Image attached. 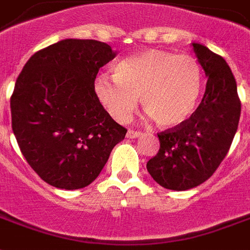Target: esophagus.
I'll list each match as a JSON object with an SVG mask.
<instances>
[{
    "label": "esophagus",
    "mask_w": 250,
    "mask_h": 250,
    "mask_svg": "<svg viewBox=\"0 0 250 250\" xmlns=\"http://www.w3.org/2000/svg\"><path fill=\"white\" fill-rule=\"evenodd\" d=\"M140 135H143L142 131H137V130H131V129L127 130V133H126V137L129 138V139H134V138H138L140 137Z\"/></svg>",
    "instance_id": "1"
}]
</instances>
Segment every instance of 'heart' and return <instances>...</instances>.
I'll return each instance as SVG.
<instances>
[{"label":"heart","instance_id":"1","mask_svg":"<svg viewBox=\"0 0 250 250\" xmlns=\"http://www.w3.org/2000/svg\"><path fill=\"white\" fill-rule=\"evenodd\" d=\"M202 70L190 55L149 49L121 60L113 76L98 75L94 93L117 121L142 106L157 125L175 127L190 116L201 94Z\"/></svg>","mask_w":250,"mask_h":250}]
</instances>
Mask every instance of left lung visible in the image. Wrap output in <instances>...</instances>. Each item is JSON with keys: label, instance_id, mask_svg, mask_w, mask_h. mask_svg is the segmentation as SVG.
<instances>
[{"label": "left lung", "instance_id": "8db88e82", "mask_svg": "<svg viewBox=\"0 0 250 250\" xmlns=\"http://www.w3.org/2000/svg\"><path fill=\"white\" fill-rule=\"evenodd\" d=\"M193 48L208 78L202 102L184 123L157 134L160 149L147 162L153 180L171 190L191 189L214 174L240 119L236 82L224 57L199 43Z\"/></svg>", "mask_w": 250, "mask_h": 250}]
</instances>
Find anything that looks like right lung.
Here are the masks:
<instances>
[{"instance_id":"add662e5","label":"right lung","mask_w":250,"mask_h":250,"mask_svg":"<svg viewBox=\"0 0 250 250\" xmlns=\"http://www.w3.org/2000/svg\"><path fill=\"white\" fill-rule=\"evenodd\" d=\"M116 56L93 39H63L28 60L10 98L12 131L26 162L47 184L85 188L127 130L94 93L100 69Z\"/></svg>"}]
</instances>
